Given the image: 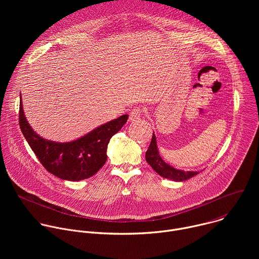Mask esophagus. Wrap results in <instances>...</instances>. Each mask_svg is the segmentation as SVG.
Instances as JSON below:
<instances>
[{
  "instance_id": "obj_1",
  "label": "esophagus",
  "mask_w": 259,
  "mask_h": 259,
  "mask_svg": "<svg viewBox=\"0 0 259 259\" xmlns=\"http://www.w3.org/2000/svg\"><path fill=\"white\" fill-rule=\"evenodd\" d=\"M143 109L141 107H135L133 109H131V112L129 114V120L134 122V121H138L140 119V117L142 116Z\"/></svg>"
}]
</instances>
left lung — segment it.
I'll return each instance as SVG.
<instances>
[{"instance_id":"left-lung-1","label":"left lung","mask_w":259,"mask_h":259,"mask_svg":"<svg viewBox=\"0 0 259 259\" xmlns=\"http://www.w3.org/2000/svg\"><path fill=\"white\" fill-rule=\"evenodd\" d=\"M145 159L146 162L149 163L152 168L161 176L165 178H169L175 181H183L187 180L195 175H197L199 172L197 171H183V170H178L175 169L174 167L168 165L163 161V159L160 157L159 151H158V146L156 142V136L153 133L152 141L149 146V150L145 153Z\"/></svg>"}]
</instances>
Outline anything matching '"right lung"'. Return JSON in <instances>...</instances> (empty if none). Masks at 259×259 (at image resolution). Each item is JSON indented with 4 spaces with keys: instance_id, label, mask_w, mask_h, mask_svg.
<instances>
[{
    "instance_id": "right-lung-1",
    "label": "right lung",
    "mask_w": 259,
    "mask_h": 259,
    "mask_svg": "<svg viewBox=\"0 0 259 259\" xmlns=\"http://www.w3.org/2000/svg\"><path fill=\"white\" fill-rule=\"evenodd\" d=\"M128 120L123 115L70 142H54L36 134L19 103V126L30 149L44 168L60 179L78 181L94 175L106 162L107 144Z\"/></svg>"
}]
</instances>
